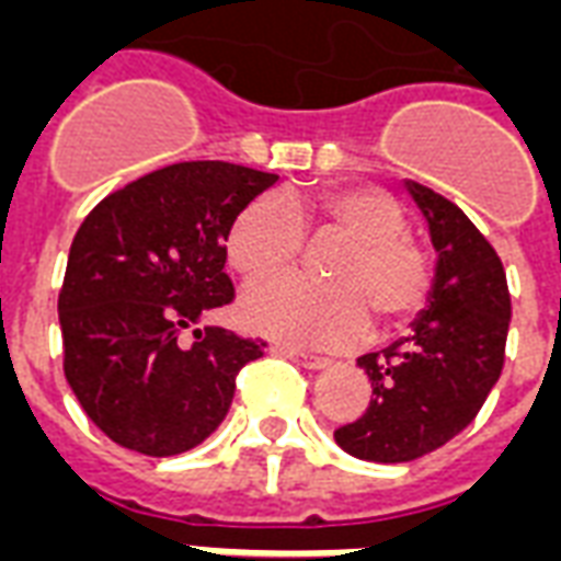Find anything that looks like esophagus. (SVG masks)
<instances>
[{
  "label": "esophagus",
  "mask_w": 561,
  "mask_h": 561,
  "mask_svg": "<svg viewBox=\"0 0 561 561\" xmlns=\"http://www.w3.org/2000/svg\"><path fill=\"white\" fill-rule=\"evenodd\" d=\"M273 353L282 358H290L294 365L299 367H309V370H323V367H329V358L323 356H311V353H302V350H290V347H282V344H276L273 347Z\"/></svg>",
  "instance_id": "34e87169"
}]
</instances>
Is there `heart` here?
Listing matches in <instances>:
<instances>
[{
  "instance_id": "heart-1",
  "label": "heart",
  "mask_w": 561,
  "mask_h": 561,
  "mask_svg": "<svg viewBox=\"0 0 561 561\" xmlns=\"http://www.w3.org/2000/svg\"><path fill=\"white\" fill-rule=\"evenodd\" d=\"M302 224L347 241L327 267L332 285L299 276L255 282L238 302L243 329L290 347L341 350L370 332V318L397 329L423 309L430 264L403 205L379 187L335 185L311 203L259 196L229 226L226 259L247 279L285 271L306 243Z\"/></svg>"
}]
</instances>
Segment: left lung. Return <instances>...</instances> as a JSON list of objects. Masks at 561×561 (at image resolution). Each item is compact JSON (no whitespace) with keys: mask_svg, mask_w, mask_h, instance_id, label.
<instances>
[{"mask_svg":"<svg viewBox=\"0 0 561 561\" xmlns=\"http://www.w3.org/2000/svg\"><path fill=\"white\" fill-rule=\"evenodd\" d=\"M426 220L435 276L412 332L358 358L374 388L367 412L335 430L337 447L365 461L421 459L459 435L503 370L508 302L497 252L459 205L405 179Z\"/></svg>","mask_w":561,"mask_h":561,"instance_id":"left-lung-1","label":"left lung"}]
</instances>
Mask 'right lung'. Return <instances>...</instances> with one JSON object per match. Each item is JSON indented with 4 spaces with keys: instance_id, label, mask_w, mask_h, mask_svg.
I'll use <instances>...</instances> for the list:
<instances>
[{
    "instance_id": "right-lung-1",
    "label": "right lung",
    "mask_w": 561,
    "mask_h": 561,
    "mask_svg": "<svg viewBox=\"0 0 561 561\" xmlns=\"http://www.w3.org/2000/svg\"><path fill=\"white\" fill-rule=\"evenodd\" d=\"M276 179L182 161L108 194L79 226L58 294L64 376L119 447L179 456L224 423L234 376L264 344L196 323L232 302L226 234Z\"/></svg>"
}]
</instances>
